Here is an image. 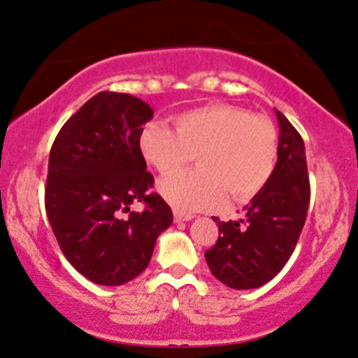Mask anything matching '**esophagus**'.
I'll return each instance as SVG.
<instances>
[{"mask_svg":"<svg viewBox=\"0 0 358 358\" xmlns=\"http://www.w3.org/2000/svg\"><path fill=\"white\" fill-rule=\"evenodd\" d=\"M173 215H175V222H185L194 219V214H188V212L182 210H173Z\"/></svg>","mask_w":358,"mask_h":358,"instance_id":"1","label":"esophagus"}]
</instances>
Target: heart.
<instances>
[{
    "mask_svg": "<svg viewBox=\"0 0 358 358\" xmlns=\"http://www.w3.org/2000/svg\"><path fill=\"white\" fill-rule=\"evenodd\" d=\"M139 148L163 175L195 155L197 168L166 176L158 190L175 209L206 210L222 206L227 194L236 202L260 194L277 166L278 132L272 120L245 108L207 105L176 117L175 131L146 125Z\"/></svg>",
    "mask_w": 358,
    "mask_h": 358,
    "instance_id": "1",
    "label": "heart"
}]
</instances>
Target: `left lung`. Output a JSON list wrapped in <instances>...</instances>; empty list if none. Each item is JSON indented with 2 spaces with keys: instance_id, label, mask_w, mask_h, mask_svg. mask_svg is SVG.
Here are the masks:
<instances>
[{
  "instance_id": "8db88e82",
  "label": "left lung",
  "mask_w": 358,
  "mask_h": 358,
  "mask_svg": "<svg viewBox=\"0 0 358 358\" xmlns=\"http://www.w3.org/2000/svg\"><path fill=\"white\" fill-rule=\"evenodd\" d=\"M278 127L277 166L258 195L236 221H214L219 238L206 251L212 275L231 289L265 285L284 268L299 241L309 207V176L304 141L294 125L275 110Z\"/></svg>"
}]
</instances>
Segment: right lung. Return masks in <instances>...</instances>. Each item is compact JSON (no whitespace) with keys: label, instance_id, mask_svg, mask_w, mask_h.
<instances>
[{"label":"right lung","instance_id":"add662e5","mask_svg":"<svg viewBox=\"0 0 358 358\" xmlns=\"http://www.w3.org/2000/svg\"><path fill=\"white\" fill-rule=\"evenodd\" d=\"M152 108L127 93L100 92L62 125L49 155L45 210L68 262L98 285H122L149 265L173 212L149 194L139 148ZM143 201V213L131 211Z\"/></svg>","mask_w":358,"mask_h":358}]
</instances>
